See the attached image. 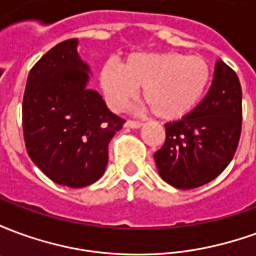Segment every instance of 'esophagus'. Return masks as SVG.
<instances>
[{
  "instance_id": "1",
  "label": "esophagus",
  "mask_w": 256,
  "mask_h": 256,
  "mask_svg": "<svg viewBox=\"0 0 256 256\" xmlns=\"http://www.w3.org/2000/svg\"><path fill=\"white\" fill-rule=\"evenodd\" d=\"M126 126L132 128H138L142 126V123L140 122V120H132V119H128V122H126Z\"/></svg>"
}]
</instances>
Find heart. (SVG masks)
I'll use <instances>...</instances> for the list:
<instances>
[{
	"mask_svg": "<svg viewBox=\"0 0 256 256\" xmlns=\"http://www.w3.org/2000/svg\"><path fill=\"white\" fill-rule=\"evenodd\" d=\"M211 68L202 56L178 52L133 53L122 66H102L100 84L115 110L128 106L142 88V98L156 116L177 120L198 106L211 84Z\"/></svg>",
	"mask_w": 256,
	"mask_h": 256,
	"instance_id": "b5f03b06",
	"label": "heart"
}]
</instances>
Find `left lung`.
<instances>
[{
    "mask_svg": "<svg viewBox=\"0 0 256 256\" xmlns=\"http://www.w3.org/2000/svg\"><path fill=\"white\" fill-rule=\"evenodd\" d=\"M242 120L240 80L218 60L211 88L200 104L182 119L164 124L166 141L154 155L160 177L178 189L212 181L236 154Z\"/></svg>",
    "mask_w": 256,
    "mask_h": 256,
    "instance_id": "left-lung-1",
    "label": "left lung"
}]
</instances>
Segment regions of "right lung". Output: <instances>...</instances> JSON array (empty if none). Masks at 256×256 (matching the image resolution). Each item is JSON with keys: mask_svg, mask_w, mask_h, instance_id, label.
<instances>
[{"mask_svg": "<svg viewBox=\"0 0 256 256\" xmlns=\"http://www.w3.org/2000/svg\"><path fill=\"white\" fill-rule=\"evenodd\" d=\"M76 45L72 38L45 53L30 70L23 97L27 154L53 182L68 188L100 180L108 144L124 123L86 88L90 70Z\"/></svg>", "mask_w": 256, "mask_h": 256, "instance_id": "right-lung-1", "label": "right lung"}]
</instances>
